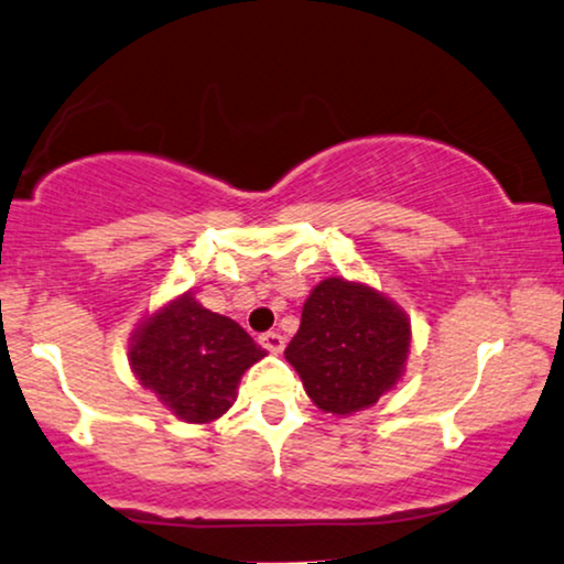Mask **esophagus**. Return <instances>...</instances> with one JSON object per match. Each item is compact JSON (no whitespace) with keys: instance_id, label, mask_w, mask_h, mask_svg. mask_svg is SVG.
Segmentation results:
<instances>
[{"instance_id":"esophagus-1","label":"esophagus","mask_w":564,"mask_h":564,"mask_svg":"<svg viewBox=\"0 0 564 564\" xmlns=\"http://www.w3.org/2000/svg\"><path fill=\"white\" fill-rule=\"evenodd\" d=\"M260 346L270 354H281L283 346H286V338L281 333H262L260 335Z\"/></svg>"}]
</instances>
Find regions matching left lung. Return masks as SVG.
<instances>
[{
	"label": "left lung",
	"mask_w": 564,
	"mask_h": 564,
	"mask_svg": "<svg viewBox=\"0 0 564 564\" xmlns=\"http://www.w3.org/2000/svg\"><path fill=\"white\" fill-rule=\"evenodd\" d=\"M409 346L401 306L365 283L325 278L304 302L286 359L317 409L348 416L401 380Z\"/></svg>",
	"instance_id": "1"
}]
</instances>
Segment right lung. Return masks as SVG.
<instances>
[{"instance_id": "add662e5", "label": "right lung", "mask_w": 564, "mask_h": 564, "mask_svg": "<svg viewBox=\"0 0 564 564\" xmlns=\"http://www.w3.org/2000/svg\"><path fill=\"white\" fill-rule=\"evenodd\" d=\"M265 351L231 317L184 294L148 317L130 346L132 372L182 422L208 424L237 401L241 375Z\"/></svg>"}]
</instances>
